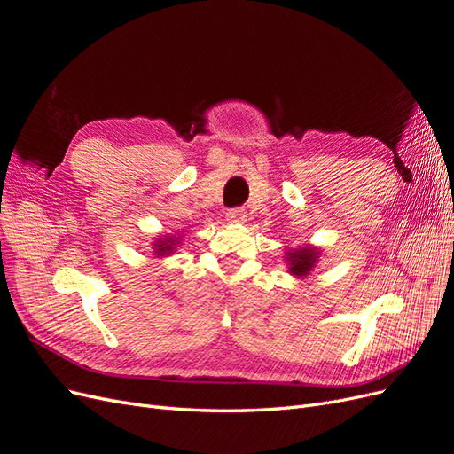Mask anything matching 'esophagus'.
<instances>
[{
    "mask_svg": "<svg viewBox=\"0 0 454 454\" xmlns=\"http://www.w3.org/2000/svg\"><path fill=\"white\" fill-rule=\"evenodd\" d=\"M244 217H246V214H244V210L242 208H231V210H227V222H244Z\"/></svg>",
    "mask_w": 454,
    "mask_h": 454,
    "instance_id": "1",
    "label": "esophagus"
}]
</instances>
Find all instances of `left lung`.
<instances>
[{
	"instance_id": "8db88e82",
	"label": "left lung",
	"mask_w": 454,
	"mask_h": 454,
	"mask_svg": "<svg viewBox=\"0 0 454 454\" xmlns=\"http://www.w3.org/2000/svg\"><path fill=\"white\" fill-rule=\"evenodd\" d=\"M292 255L297 257V259H294L295 263H294V267H292V272H294V274H303V272L310 270V263H312L314 252H310V250H301L299 254H292Z\"/></svg>"
}]
</instances>
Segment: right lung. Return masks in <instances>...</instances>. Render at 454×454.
<instances>
[{
    "label": "right lung",
    "instance_id": "add662e5",
    "mask_svg": "<svg viewBox=\"0 0 454 454\" xmlns=\"http://www.w3.org/2000/svg\"><path fill=\"white\" fill-rule=\"evenodd\" d=\"M172 244H176L174 242V239H168V240H160V244H159V252H167V250H172Z\"/></svg>",
    "mask_w": 454,
    "mask_h": 454
}]
</instances>
